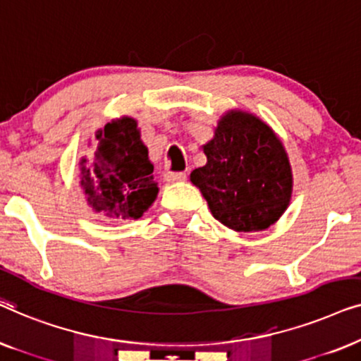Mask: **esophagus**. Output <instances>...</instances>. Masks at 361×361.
Listing matches in <instances>:
<instances>
[{"mask_svg": "<svg viewBox=\"0 0 361 361\" xmlns=\"http://www.w3.org/2000/svg\"><path fill=\"white\" fill-rule=\"evenodd\" d=\"M185 177H187L185 172H167L164 179L167 182H180V180H185Z\"/></svg>", "mask_w": 361, "mask_h": 361, "instance_id": "34e87169", "label": "esophagus"}]
</instances>
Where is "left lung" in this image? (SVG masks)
I'll list each match as a JSON object with an SVG mask.
<instances>
[{"instance_id": "obj_1", "label": "left lung", "mask_w": 361, "mask_h": 361, "mask_svg": "<svg viewBox=\"0 0 361 361\" xmlns=\"http://www.w3.org/2000/svg\"><path fill=\"white\" fill-rule=\"evenodd\" d=\"M207 164L192 171V184L212 215L235 231H259L288 209L293 172L273 130L248 113L221 118L214 140L204 146Z\"/></svg>"}]
</instances>
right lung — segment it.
<instances>
[{
	"instance_id": "right-lung-1",
	"label": "right lung",
	"mask_w": 361,
	"mask_h": 361,
	"mask_svg": "<svg viewBox=\"0 0 361 361\" xmlns=\"http://www.w3.org/2000/svg\"><path fill=\"white\" fill-rule=\"evenodd\" d=\"M136 126L128 116L106 123L95 135L92 162L82 166L80 184L88 204L110 219H140L157 195L154 166Z\"/></svg>"
}]
</instances>
